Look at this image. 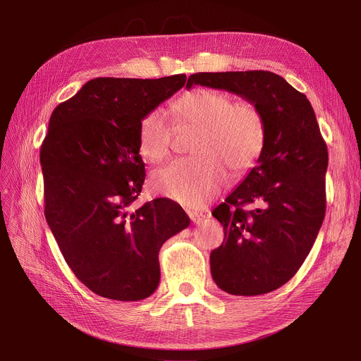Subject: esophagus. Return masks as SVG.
<instances>
[{
	"label": "esophagus",
	"mask_w": 361,
	"mask_h": 361,
	"mask_svg": "<svg viewBox=\"0 0 361 361\" xmlns=\"http://www.w3.org/2000/svg\"><path fill=\"white\" fill-rule=\"evenodd\" d=\"M187 214L195 224H200L206 218V215L203 212H199V211H188Z\"/></svg>",
	"instance_id": "34e87169"
}]
</instances>
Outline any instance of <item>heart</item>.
<instances>
[{
    "label": "heart",
    "instance_id": "b5f03b06",
    "mask_svg": "<svg viewBox=\"0 0 361 361\" xmlns=\"http://www.w3.org/2000/svg\"><path fill=\"white\" fill-rule=\"evenodd\" d=\"M180 126L197 131L192 150L195 157L181 158L155 171L150 185L187 207H203L226 183L228 166L241 173L255 164L264 145V120L252 102H233L225 92L195 89L173 102ZM174 127L162 109H152L140 121L139 149L152 162L164 161L171 150Z\"/></svg>",
    "mask_w": 361,
    "mask_h": 361
}]
</instances>
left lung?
<instances>
[{
	"instance_id": "1",
	"label": "left lung",
	"mask_w": 361,
	"mask_h": 361,
	"mask_svg": "<svg viewBox=\"0 0 361 361\" xmlns=\"http://www.w3.org/2000/svg\"><path fill=\"white\" fill-rule=\"evenodd\" d=\"M233 92L264 120L256 166L216 206L224 243L211 253L216 286L233 295H260L288 282L310 253L326 211L328 149L305 93L263 71L196 73L187 80ZM255 204L253 212L243 206Z\"/></svg>"
}]
</instances>
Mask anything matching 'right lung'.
Returning a JSON list of instances; mask_svg holds the SVG:
<instances>
[{
  "mask_svg": "<svg viewBox=\"0 0 361 361\" xmlns=\"http://www.w3.org/2000/svg\"><path fill=\"white\" fill-rule=\"evenodd\" d=\"M185 79H93L49 118L41 147L45 218L73 274L101 297L154 294L162 244L190 225L171 199L133 204L146 177L140 121Z\"/></svg>",
  "mask_w": 361,
  "mask_h": 361,
  "instance_id": "obj_1",
  "label": "right lung"
}]
</instances>
